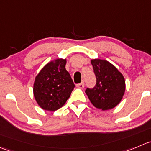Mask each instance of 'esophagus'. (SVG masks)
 I'll return each instance as SVG.
<instances>
[{
    "label": "esophagus",
    "instance_id": "1",
    "mask_svg": "<svg viewBox=\"0 0 151 151\" xmlns=\"http://www.w3.org/2000/svg\"><path fill=\"white\" fill-rule=\"evenodd\" d=\"M76 87H78V88H80V89H83V88H84V81H83V82L79 83V84H76Z\"/></svg>",
    "mask_w": 151,
    "mask_h": 151
}]
</instances>
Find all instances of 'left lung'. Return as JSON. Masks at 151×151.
Returning <instances> with one entry per match:
<instances>
[{"label":"left lung","mask_w":151,"mask_h":151,"mask_svg":"<svg viewBox=\"0 0 151 151\" xmlns=\"http://www.w3.org/2000/svg\"><path fill=\"white\" fill-rule=\"evenodd\" d=\"M91 64L96 78V85L87 88L86 94L93 106L110 110L121 101L125 91V81L116 67L105 60L93 59Z\"/></svg>","instance_id":"1"}]
</instances>
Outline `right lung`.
I'll return each mask as SVG.
<instances>
[{
    "mask_svg": "<svg viewBox=\"0 0 151 151\" xmlns=\"http://www.w3.org/2000/svg\"><path fill=\"white\" fill-rule=\"evenodd\" d=\"M66 59L58 58L46 64L35 77L33 93L38 105L49 111L61 108L75 87L65 68Z\"/></svg>",
    "mask_w": 151,
    "mask_h": 151,
    "instance_id": "obj_1",
    "label": "right lung"
}]
</instances>
